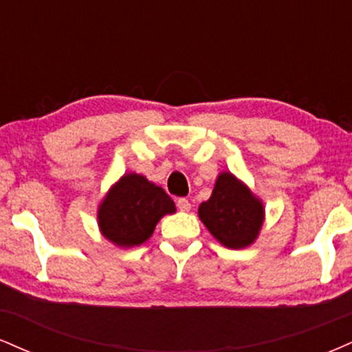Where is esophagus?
Instances as JSON below:
<instances>
[{
    "instance_id": "obj_1",
    "label": "esophagus",
    "mask_w": 352,
    "mask_h": 352,
    "mask_svg": "<svg viewBox=\"0 0 352 352\" xmlns=\"http://www.w3.org/2000/svg\"><path fill=\"white\" fill-rule=\"evenodd\" d=\"M177 207H179L180 212H188V210L192 208V205H190V201L187 199H179L177 200Z\"/></svg>"
}]
</instances>
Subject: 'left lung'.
<instances>
[{
	"instance_id": "1",
	"label": "left lung",
	"mask_w": 352,
	"mask_h": 352,
	"mask_svg": "<svg viewBox=\"0 0 352 352\" xmlns=\"http://www.w3.org/2000/svg\"><path fill=\"white\" fill-rule=\"evenodd\" d=\"M199 215L221 245L238 250L256 238L263 223V205L232 173H221L212 197L200 205Z\"/></svg>"
}]
</instances>
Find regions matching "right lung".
I'll return each instance as SVG.
<instances>
[{
    "label": "right lung",
    "instance_id": "obj_1",
    "mask_svg": "<svg viewBox=\"0 0 352 352\" xmlns=\"http://www.w3.org/2000/svg\"><path fill=\"white\" fill-rule=\"evenodd\" d=\"M175 212V204L164 188L137 173L124 175L99 208L102 235L119 246H134L147 241L157 221Z\"/></svg>",
    "mask_w": 352,
    "mask_h": 352
}]
</instances>
